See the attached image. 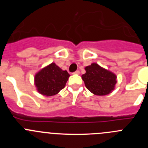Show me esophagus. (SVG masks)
<instances>
[{"mask_svg": "<svg viewBox=\"0 0 148 148\" xmlns=\"http://www.w3.org/2000/svg\"><path fill=\"white\" fill-rule=\"evenodd\" d=\"M79 73H80V72L78 71V70H76V71L74 72V73H73V74H78V75Z\"/></svg>", "mask_w": 148, "mask_h": 148, "instance_id": "1", "label": "esophagus"}]
</instances>
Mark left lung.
I'll return each instance as SVG.
<instances>
[{"mask_svg":"<svg viewBox=\"0 0 148 148\" xmlns=\"http://www.w3.org/2000/svg\"><path fill=\"white\" fill-rule=\"evenodd\" d=\"M86 73L82 75L87 90L96 95H105L110 93L115 88L116 75L112 72L92 63L85 67Z\"/></svg>","mask_w":148,"mask_h":148,"instance_id":"8db88e82","label":"left lung"}]
</instances>
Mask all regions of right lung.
<instances>
[{
    "mask_svg": "<svg viewBox=\"0 0 148 148\" xmlns=\"http://www.w3.org/2000/svg\"><path fill=\"white\" fill-rule=\"evenodd\" d=\"M70 74L62 70L55 63L41 69L35 75V85L38 92L46 96L58 94L64 88Z\"/></svg>",
    "mask_w": 148,
    "mask_h": 148,
    "instance_id": "1",
    "label": "right lung"
}]
</instances>
